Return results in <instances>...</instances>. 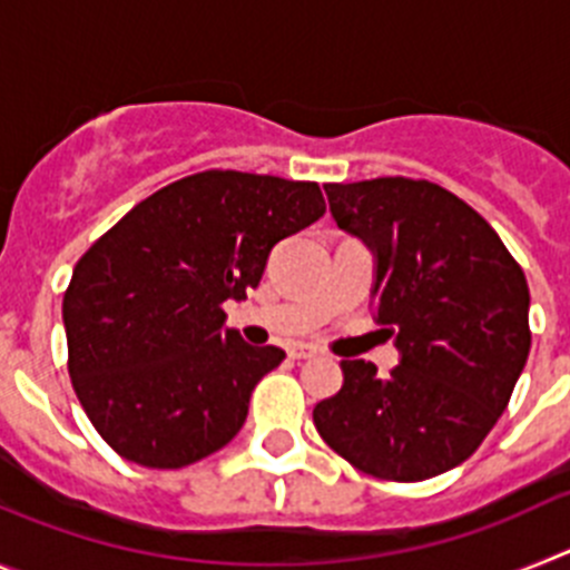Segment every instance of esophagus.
Returning a JSON list of instances; mask_svg holds the SVG:
<instances>
[{"instance_id":"esophagus-1","label":"esophagus","mask_w":570,"mask_h":570,"mask_svg":"<svg viewBox=\"0 0 570 570\" xmlns=\"http://www.w3.org/2000/svg\"><path fill=\"white\" fill-rule=\"evenodd\" d=\"M291 360H311V356H316V347L311 345H291Z\"/></svg>"}]
</instances>
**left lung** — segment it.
Returning a JSON list of instances; mask_svg holds the SVG:
<instances>
[{"label":"left lung","mask_w":570,"mask_h":570,"mask_svg":"<svg viewBox=\"0 0 570 570\" xmlns=\"http://www.w3.org/2000/svg\"><path fill=\"white\" fill-rule=\"evenodd\" d=\"M331 214L376 256V322L400 365L342 360L340 394L314 407L320 436L362 473L422 482L482 445L531 351L528 282L497 230L428 179L325 185Z\"/></svg>","instance_id":"left-lung-1"}]
</instances>
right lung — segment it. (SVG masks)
<instances>
[{
  "label": "right lung",
  "instance_id": "obj_1",
  "mask_svg": "<svg viewBox=\"0 0 570 570\" xmlns=\"http://www.w3.org/2000/svg\"><path fill=\"white\" fill-rule=\"evenodd\" d=\"M325 214L316 183L203 170L99 236L62 299L68 374L116 454L185 468L228 445L285 351L254 347L223 305L256 288L274 245Z\"/></svg>",
  "mask_w": 570,
  "mask_h": 570
}]
</instances>
